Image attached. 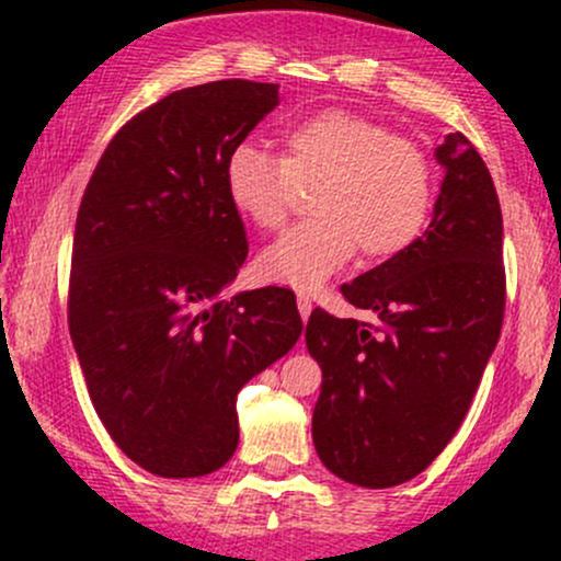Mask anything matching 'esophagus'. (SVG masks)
Masks as SVG:
<instances>
[{
  "label": "esophagus",
  "instance_id": "1",
  "mask_svg": "<svg viewBox=\"0 0 561 561\" xmlns=\"http://www.w3.org/2000/svg\"><path fill=\"white\" fill-rule=\"evenodd\" d=\"M298 311L302 321H308V317H311V298L306 293H298Z\"/></svg>",
  "mask_w": 561,
  "mask_h": 561
}]
</instances>
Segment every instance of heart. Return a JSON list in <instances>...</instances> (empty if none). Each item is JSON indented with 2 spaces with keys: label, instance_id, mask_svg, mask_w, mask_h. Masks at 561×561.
<instances>
[{
  "label": "heart",
  "instance_id": "obj_1",
  "mask_svg": "<svg viewBox=\"0 0 561 561\" xmlns=\"http://www.w3.org/2000/svg\"><path fill=\"white\" fill-rule=\"evenodd\" d=\"M287 156L244 139L229 150L224 186L259 229H276L300 190L317 218L287 229L259 255L263 279L313 289L362 248L364 259L403 253L427 224L433 169L414 141L362 113L319 111L285 131Z\"/></svg>",
  "mask_w": 561,
  "mask_h": 561
}]
</instances>
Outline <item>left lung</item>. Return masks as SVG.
<instances>
[{
  "instance_id": "left-lung-1",
  "label": "left lung",
  "mask_w": 561,
  "mask_h": 561,
  "mask_svg": "<svg viewBox=\"0 0 561 561\" xmlns=\"http://www.w3.org/2000/svg\"><path fill=\"white\" fill-rule=\"evenodd\" d=\"M443 165L433 221L403 253L343 285L345 300L377 313H311L308 353L321 366L313 446L340 480L392 488L448 446L501 334L506 302L504 221L491 171L465 134L435 147Z\"/></svg>"
}]
</instances>
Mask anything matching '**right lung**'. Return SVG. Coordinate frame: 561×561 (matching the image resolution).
Segmentation results:
<instances>
[{"mask_svg": "<svg viewBox=\"0 0 561 561\" xmlns=\"http://www.w3.org/2000/svg\"><path fill=\"white\" fill-rule=\"evenodd\" d=\"M279 83L182 89L115 134L83 192L68 324L96 416L158 478H203L240 443L237 392L298 343L295 293L224 298L248 259L224 163Z\"/></svg>", "mask_w": 561, "mask_h": 561, "instance_id": "1", "label": "right lung"}]
</instances>
